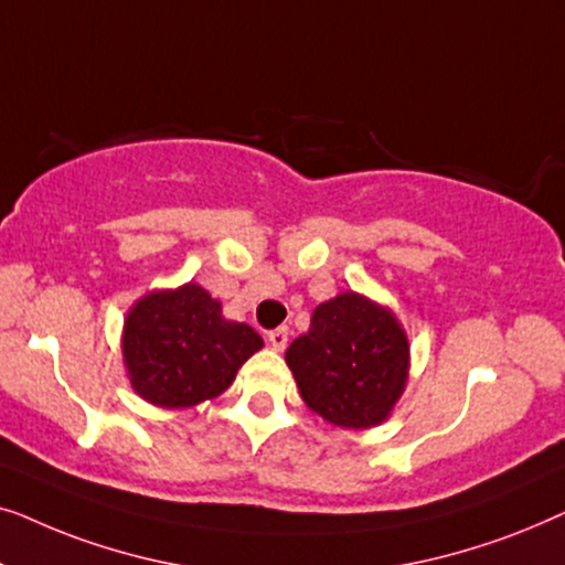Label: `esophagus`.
<instances>
[{
	"instance_id": "obj_1",
	"label": "esophagus",
	"mask_w": 565,
	"mask_h": 565,
	"mask_svg": "<svg viewBox=\"0 0 565 565\" xmlns=\"http://www.w3.org/2000/svg\"><path fill=\"white\" fill-rule=\"evenodd\" d=\"M269 344H273V350H277V352H282L285 347H288V337H290V329L288 327H277V329H273L269 331Z\"/></svg>"
}]
</instances>
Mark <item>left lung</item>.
Listing matches in <instances>:
<instances>
[{
    "mask_svg": "<svg viewBox=\"0 0 565 565\" xmlns=\"http://www.w3.org/2000/svg\"><path fill=\"white\" fill-rule=\"evenodd\" d=\"M285 362L311 412L334 427L367 429L388 419L406 388L408 339L388 308L342 292L316 308Z\"/></svg>",
    "mask_w": 565,
    "mask_h": 565,
    "instance_id": "obj_1",
    "label": "left lung"
}]
</instances>
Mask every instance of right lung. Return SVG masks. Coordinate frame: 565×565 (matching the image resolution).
<instances>
[{
  "label": "right lung",
  "mask_w": 565,
  "mask_h": 565,
  "mask_svg": "<svg viewBox=\"0 0 565 565\" xmlns=\"http://www.w3.org/2000/svg\"><path fill=\"white\" fill-rule=\"evenodd\" d=\"M262 344L249 323L223 319L218 300L195 282L143 296L122 327L130 385L161 408L221 396Z\"/></svg>",
  "instance_id": "1"
}]
</instances>
